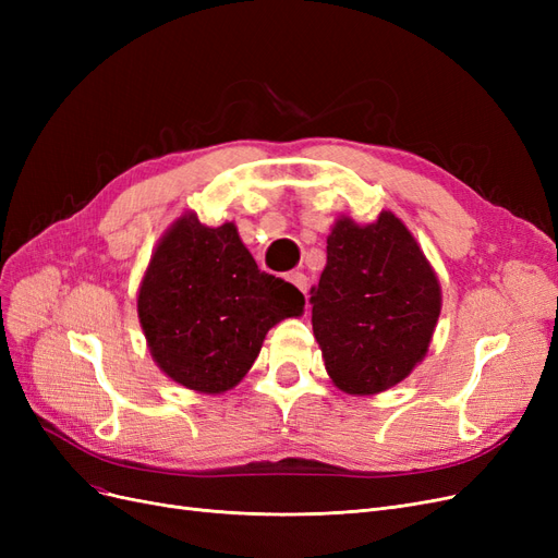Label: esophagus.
Returning <instances> with one entry per match:
<instances>
[{
    "label": "esophagus",
    "mask_w": 558,
    "mask_h": 558,
    "mask_svg": "<svg viewBox=\"0 0 558 558\" xmlns=\"http://www.w3.org/2000/svg\"><path fill=\"white\" fill-rule=\"evenodd\" d=\"M289 281L295 286L298 291H302V293L307 291V275H305V272H291V275H289Z\"/></svg>",
    "instance_id": "obj_1"
}]
</instances>
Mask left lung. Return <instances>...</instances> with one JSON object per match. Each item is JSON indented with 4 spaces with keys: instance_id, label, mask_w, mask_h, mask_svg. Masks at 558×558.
I'll return each instance as SVG.
<instances>
[{
    "instance_id": "1",
    "label": "left lung",
    "mask_w": 558,
    "mask_h": 558,
    "mask_svg": "<svg viewBox=\"0 0 558 558\" xmlns=\"http://www.w3.org/2000/svg\"><path fill=\"white\" fill-rule=\"evenodd\" d=\"M326 253L310 302L328 375L351 396L386 391L426 356L440 316V283L391 211L369 226L340 218Z\"/></svg>"
}]
</instances>
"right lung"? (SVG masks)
Segmentation results:
<instances>
[{
    "instance_id": "right-lung-1",
    "label": "right lung",
    "mask_w": 558,
    "mask_h": 558,
    "mask_svg": "<svg viewBox=\"0 0 558 558\" xmlns=\"http://www.w3.org/2000/svg\"><path fill=\"white\" fill-rule=\"evenodd\" d=\"M293 283L258 269L238 228H207L185 214L160 240L140 289L148 349L167 377L223 393L258 359L267 330L300 316Z\"/></svg>"
}]
</instances>
